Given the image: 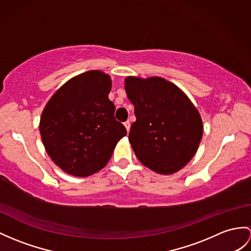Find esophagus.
I'll return each mask as SVG.
<instances>
[{
	"label": "esophagus",
	"mask_w": 251,
	"mask_h": 251,
	"mask_svg": "<svg viewBox=\"0 0 251 251\" xmlns=\"http://www.w3.org/2000/svg\"><path fill=\"white\" fill-rule=\"evenodd\" d=\"M124 125H125V126H126V131H127V132H129V131H130V126H131V124H130V121H126Z\"/></svg>",
	"instance_id": "34e87169"
}]
</instances>
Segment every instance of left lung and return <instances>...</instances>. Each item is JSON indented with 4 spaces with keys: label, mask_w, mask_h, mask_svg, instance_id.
I'll list each match as a JSON object with an SVG mask.
<instances>
[{
    "label": "left lung",
    "mask_w": 251,
    "mask_h": 251,
    "mask_svg": "<svg viewBox=\"0 0 251 251\" xmlns=\"http://www.w3.org/2000/svg\"><path fill=\"white\" fill-rule=\"evenodd\" d=\"M125 88L136 117L129 133L135 155L157 174L179 172L192 160L202 138L198 109L178 86L163 77L127 76Z\"/></svg>",
    "instance_id": "1"
}]
</instances>
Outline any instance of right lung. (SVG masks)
<instances>
[{"instance_id":"right-lung-1","label":"right lung","mask_w":251,"mask_h":251,"mask_svg":"<svg viewBox=\"0 0 251 251\" xmlns=\"http://www.w3.org/2000/svg\"><path fill=\"white\" fill-rule=\"evenodd\" d=\"M109 75L90 70L66 82L42 112L39 131L47 153L65 173L88 176L105 166L125 126L114 117Z\"/></svg>"}]
</instances>
